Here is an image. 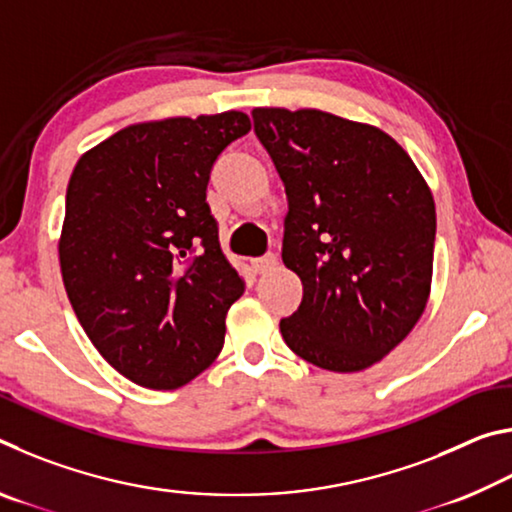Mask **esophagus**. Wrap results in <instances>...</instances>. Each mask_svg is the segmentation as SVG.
Listing matches in <instances>:
<instances>
[{"label": "esophagus", "mask_w": 512, "mask_h": 512, "mask_svg": "<svg viewBox=\"0 0 512 512\" xmlns=\"http://www.w3.org/2000/svg\"><path fill=\"white\" fill-rule=\"evenodd\" d=\"M275 264H277V257H275L273 253H268V255H264V257H257V259H253V262H250V266H253L255 273L271 271V268H273Z\"/></svg>", "instance_id": "34e87169"}]
</instances>
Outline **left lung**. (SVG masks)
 <instances>
[{"label": "left lung", "instance_id": "1", "mask_svg": "<svg viewBox=\"0 0 512 512\" xmlns=\"http://www.w3.org/2000/svg\"><path fill=\"white\" fill-rule=\"evenodd\" d=\"M255 133L287 192L282 262L302 302L284 343L334 372L370 368L427 307L436 241L429 185L400 144L332 112L255 108Z\"/></svg>", "mask_w": 512, "mask_h": 512}]
</instances>
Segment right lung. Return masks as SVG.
<instances>
[{
	"label": "right lung",
	"instance_id": "obj_1",
	"mask_svg": "<svg viewBox=\"0 0 512 512\" xmlns=\"http://www.w3.org/2000/svg\"><path fill=\"white\" fill-rule=\"evenodd\" d=\"M244 112L121 128L76 162L58 241L67 298L94 348L126 379L173 391L219 357L244 280L205 201Z\"/></svg>",
	"mask_w": 512,
	"mask_h": 512
}]
</instances>
